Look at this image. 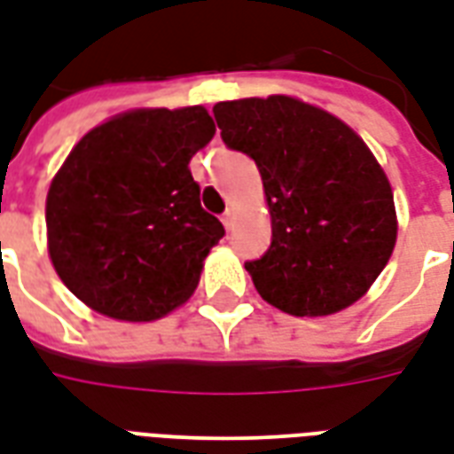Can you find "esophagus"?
<instances>
[{
  "label": "esophagus",
  "instance_id": "esophagus-1",
  "mask_svg": "<svg viewBox=\"0 0 454 454\" xmlns=\"http://www.w3.org/2000/svg\"><path fill=\"white\" fill-rule=\"evenodd\" d=\"M221 221H223V226H226V231H233V223H236V211L226 209V214L221 216Z\"/></svg>",
  "mask_w": 454,
  "mask_h": 454
}]
</instances>
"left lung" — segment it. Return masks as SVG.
<instances>
[{"label": "left lung", "instance_id": "obj_1", "mask_svg": "<svg viewBox=\"0 0 454 454\" xmlns=\"http://www.w3.org/2000/svg\"><path fill=\"white\" fill-rule=\"evenodd\" d=\"M214 117L264 184L271 245L245 264L257 294L295 317L334 315L364 298L397 243L392 187L364 139L294 96L223 100Z\"/></svg>", "mask_w": 454, "mask_h": 454}]
</instances>
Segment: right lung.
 <instances>
[{"label": "right lung", "mask_w": 454, "mask_h": 454, "mask_svg": "<svg viewBox=\"0 0 454 454\" xmlns=\"http://www.w3.org/2000/svg\"><path fill=\"white\" fill-rule=\"evenodd\" d=\"M214 134L207 107H134L69 151L45 201L48 253L90 310L153 322L190 301L223 238L190 173Z\"/></svg>", "instance_id": "1"}]
</instances>
